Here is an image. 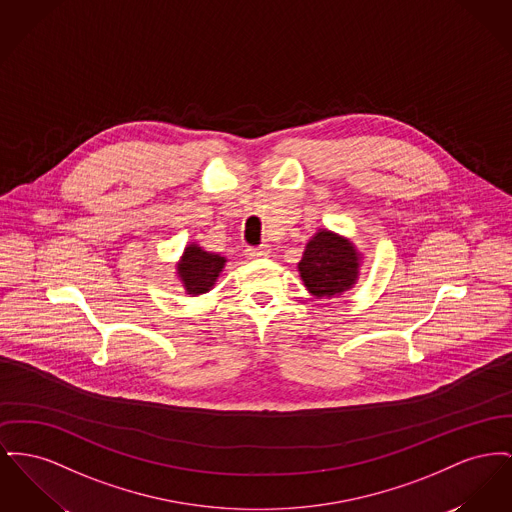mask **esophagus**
I'll use <instances>...</instances> for the list:
<instances>
[{
	"label": "esophagus",
	"instance_id": "obj_1",
	"mask_svg": "<svg viewBox=\"0 0 512 512\" xmlns=\"http://www.w3.org/2000/svg\"><path fill=\"white\" fill-rule=\"evenodd\" d=\"M269 249L267 247H247L245 249V257L247 259H251V261H255V259H265V257H269Z\"/></svg>",
	"mask_w": 512,
	"mask_h": 512
}]
</instances>
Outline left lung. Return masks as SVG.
<instances>
[{
	"label": "left lung",
	"mask_w": 512,
	"mask_h": 512,
	"mask_svg": "<svg viewBox=\"0 0 512 512\" xmlns=\"http://www.w3.org/2000/svg\"><path fill=\"white\" fill-rule=\"evenodd\" d=\"M361 253L354 241L321 228L307 241L298 263L303 286L317 300H332L358 284Z\"/></svg>",
	"instance_id": "left-lung-1"
}]
</instances>
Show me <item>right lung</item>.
Segmentation results:
<instances>
[{
  "mask_svg": "<svg viewBox=\"0 0 512 512\" xmlns=\"http://www.w3.org/2000/svg\"><path fill=\"white\" fill-rule=\"evenodd\" d=\"M226 257L220 253L205 251L197 241H189L176 263V276L185 294L201 296L211 292L226 267Z\"/></svg>",
  "mask_w": 512,
  "mask_h": 512,
  "instance_id": "right-lung-1",
  "label": "right lung"
}]
</instances>
